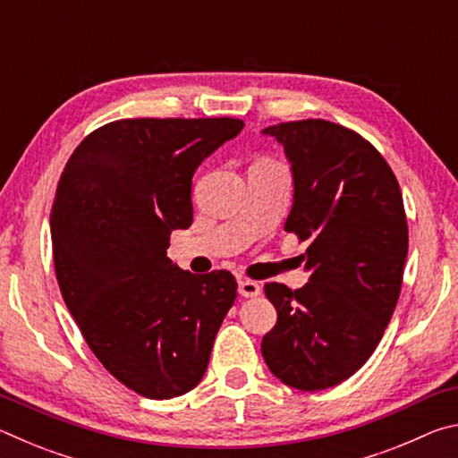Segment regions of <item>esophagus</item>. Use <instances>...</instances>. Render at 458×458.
<instances>
[{"label":"esophagus","instance_id":"esophagus-1","mask_svg":"<svg viewBox=\"0 0 458 458\" xmlns=\"http://www.w3.org/2000/svg\"><path fill=\"white\" fill-rule=\"evenodd\" d=\"M238 293L242 297H259L262 293V286L257 281H250V278H242V281H238Z\"/></svg>","mask_w":458,"mask_h":458}]
</instances>
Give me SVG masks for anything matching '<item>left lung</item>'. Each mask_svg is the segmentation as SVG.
<instances>
[{"mask_svg": "<svg viewBox=\"0 0 458 458\" xmlns=\"http://www.w3.org/2000/svg\"><path fill=\"white\" fill-rule=\"evenodd\" d=\"M294 199L284 230L307 242L303 289L267 283L278 319L262 358L283 384L317 392L352 377L396 309L408 222L396 175L360 133L325 119L278 123Z\"/></svg>", "mask_w": 458, "mask_h": 458, "instance_id": "left-lung-1", "label": "left lung"}]
</instances>
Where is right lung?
I'll return each mask as SVG.
<instances>
[{
  "instance_id": "right-lung-1",
  "label": "right lung",
  "mask_w": 458,
  "mask_h": 458,
  "mask_svg": "<svg viewBox=\"0 0 458 458\" xmlns=\"http://www.w3.org/2000/svg\"><path fill=\"white\" fill-rule=\"evenodd\" d=\"M244 123L230 117L121 119L82 139L52 204L62 299L90 352L151 400L204 377L234 305L228 270L193 275L167 259L169 236L193 220L191 177Z\"/></svg>"
}]
</instances>
